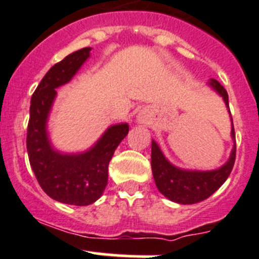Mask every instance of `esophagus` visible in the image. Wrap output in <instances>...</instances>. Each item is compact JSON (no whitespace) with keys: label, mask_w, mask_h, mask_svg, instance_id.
I'll list each match as a JSON object with an SVG mask.
<instances>
[{"label":"esophagus","mask_w":259,"mask_h":259,"mask_svg":"<svg viewBox=\"0 0 259 259\" xmlns=\"http://www.w3.org/2000/svg\"><path fill=\"white\" fill-rule=\"evenodd\" d=\"M138 120H139V121H140V122H142V121H143V119H142V116H140V117H139V119H138Z\"/></svg>","instance_id":"obj_1"}]
</instances>
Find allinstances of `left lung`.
I'll use <instances>...</instances> for the list:
<instances>
[{
  "label": "left lung",
  "mask_w": 259,
  "mask_h": 259,
  "mask_svg": "<svg viewBox=\"0 0 259 259\" xmlns=\"http://www.w3.org/2000/svg\"><path fill=\"white\" fill-rule=\"evenodd\" d=\"M207 85L223 99L231 117V138L233 140L229 158L226 163L211 170L185 169L168 160L155 140H151V170L159 192L169 200L178 204H194L209 198L226 182L236 160V134L228 105V94L215 79L208 80Z\"/></svg>",
  "instance_id": "8db88e82"
}]
</instances>
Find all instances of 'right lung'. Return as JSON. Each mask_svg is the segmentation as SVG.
<instances>
[{
	"label": "right lung",
	"instance_id": "right-lung-1",
	"mask_svg": "<svg viewBox=\"0 0 259 259\" xmlns=\"http://www.w3.org/2000/svg\"><path fill=\"white\" fill-rule=\"evenodd\" d=\"M90 51L91 48H85L67 55L44 76L31 98L26 140L31 168L44 192L57 202L80 207L93 204L103 195L109 163L129 133L127 122L110 125L95 144L79 153H64L52 145L49 119L56 89L72 80Z\"/></svg>",
	"mask_w": 259,
	"mask_h": 259
}]
</instances>
